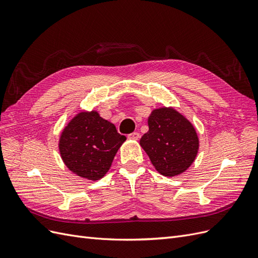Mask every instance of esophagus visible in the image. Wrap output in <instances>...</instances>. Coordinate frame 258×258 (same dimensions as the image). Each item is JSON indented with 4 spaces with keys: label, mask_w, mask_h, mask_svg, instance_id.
Instances as JSON below:
<instances>
[{
    "label": "esophagus",
    "mask_w": 258,
    "mask_h": 258,
    "mask_svg": "<svg viewBox=\"0 0 258 258\" xmlns=\"http://www.w3.org/2000/svg\"><path fill=\"white\" fill-rule=\"evenodd\" d=\"M128 139H130V140H139L140 139V134H139V132H132V134H130L128 136Z\"/></svg>",
    "instance_id": "34e87169"
}]
</instances>
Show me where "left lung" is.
<instances>
[{
  "instance_id": "1",
  "label": "left lung",
  "mask_w": 258,
  "mask_h": 258,
  "mask_svg": "<svg viewBox=\"0 0 258 258\" xmlns=\"http://www.w3.org/2000/svg\"><path fill=\"white\" fill-rule=\"evenodd\" d=\"M147 122L148 131L140 145L155 169L166 176L185 172L199 150V139L191 122L173 107L156 108Z\"/></svg>"
}]
</instances>
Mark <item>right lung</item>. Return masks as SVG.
I'll use <instances>...</instances> for the list:
<instances>
[{
  "mask_svg": "<svg viewBox=\"0 0 258 258\" xmlns=\"http://www.w3.org/2000/svg\"><path fill=\"white\" fill-rule=\"evenodd\" d=\"M126 137L97 111L81 112L62 131L59 152L70 171L89 181H97L110 170Z\"/></svg>",
  "mask_w": 258,
  "mask_h": 258,
  "instance_id": "right-lung-1",
  "label": "right lung"
}]
</instances>
